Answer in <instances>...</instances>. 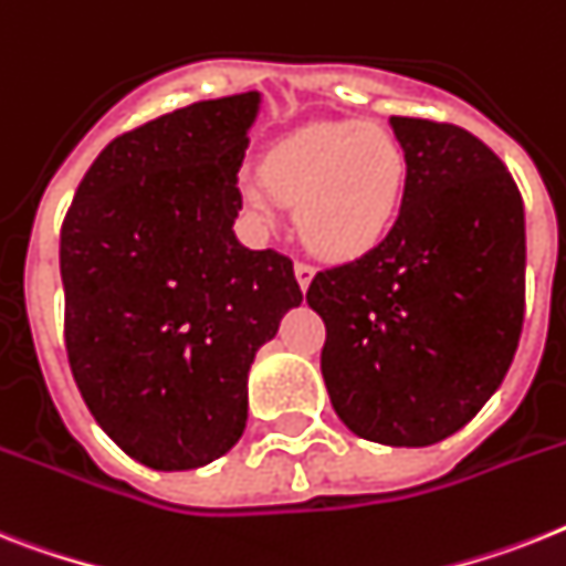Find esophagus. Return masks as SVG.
Returning <instances> with one entry per match:
<instances>
[{"label":"esophagus","instance_id":"34e87169","mask_svg":"<svg viewBox=\"0 0 566 566\" xmlns=\"http://www.w3.org/2000/svg\"><path fill=\"white\" fill-rule=\"evenodd\" d=\"M293 273H296L298 287H302V291H307V287H311V282H314V268H311V264H302V261H296Z\"/></svg>","mask_w":566,"mask_h":566}]
</instances>
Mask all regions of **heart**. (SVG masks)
<instances>
[{"label": "heart", "instance_id": "obj_1", "mask_svg": "<svg viewBox=\"0 0 566 566\" xmlns=\"http://www.w3.org/2000/svg\"><path fill=\"white\" fill-rule=\"evenodd\" d=\"M410 159L392 133L363 122H311L268 150L243 203L273 220V197L296 209L302 241L328 261H355L387 241L401 214Z\"/></svg>", "mask_w": 566, "mask_h": 566}]
</instances>
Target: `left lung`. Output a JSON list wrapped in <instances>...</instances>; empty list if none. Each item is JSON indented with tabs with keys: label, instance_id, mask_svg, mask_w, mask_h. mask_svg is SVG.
<instances>
[{
	"label": "left lung",
	"instance_id": "left-lung-1",
	"mask_svg": "<svg viewBox=\"0 0 566 566\" xmlns=\"http://www.w3.org/2000/svg\"><path fill=\"white\" fill-rule=\"evenodd\" d=\"M410 159L401 214L363 259L323 270V378L360 439L427 448L506 378L523 328V200L497 154L457 124L389 118Z\"/></svg>",
	"mask_w": 566,
	"mask_h": 566
}]
</instances>
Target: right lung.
I'll list each match as a JSON object with an SVG mask.
<instances>
[{"instance_id": "obj_1", "label": "right lung", "mask_w": 566, "mask_h": 566, "mask_svg": "<svg viewBox=\"0 0 566 566\" xmlns=\"http://www.w3.org/2000/svg\"><path fill=\"white\" fill-rule=\"evenodd\" d=\"M261 92L197 101L101 150L60 232L66 355L101 430L188 471L247 427V375L298 307L293 261L235 238Z\"/></svg>"}]
</instances>
